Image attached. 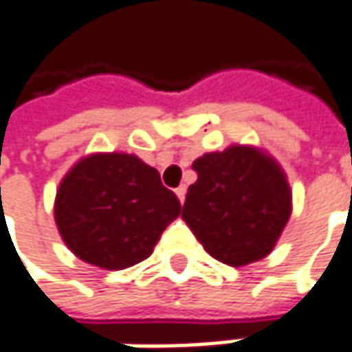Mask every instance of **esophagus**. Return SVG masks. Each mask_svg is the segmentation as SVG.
I'll return each mask as SVG.
<instances>
[{
  "mask_svg": "<svg viewBox=\"0 0 352 352\" xmlns=\"http://www.w3.org/2000/svg\"><path fill=\"white\" fill-rule=\"evenodd\" d=\"M185 193H187V189H185L183 185H181V187H177V189H175V195L179 197V201H181V203L185 201Z\"/></svg>",
  "mask_w": 352,
  "mask_h": 352,
  "instance_id": "34e87169",
  "label": "esophagus"
}]
</instances>
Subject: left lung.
Wrapping results in <instances>:
<instances>
[{
	"label": "left lung",
	"mask_w": 352,
	"mask_h": 352,
	"mask_svg": "<svg viewBox=\"0 0 352 352\" xmlns=\"http://www.w3.org/2000/svg\"><path fill=\"white\" fill-rule=\"evenodd\" d=\"M181 217L203 249L225 265L265 258L293 211V193L277 159L253 145H231L193 161Z\"/></svg>",
	"instance_id": "obj_1"
}]
</instances>
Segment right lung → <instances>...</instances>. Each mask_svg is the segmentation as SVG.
Listing matches in <instances>:
<instances>
[{"label": "right lung", "mask_w": 352, "mask_h": 352, "mask_svg": "<svg viewBox=\"0 0 352 352\" xmlns=\"http://www.w3.org/2000/svg\"><path fill=\"white\" fill-rule=\"evenodd\" d=\"M179 213L181 203L163 187L157 169L119 151L81 157L61 179L53 205L69 251L105 271L149 257Z\"/></svg>", "instance_id": "add662e5"}]
</instances>
